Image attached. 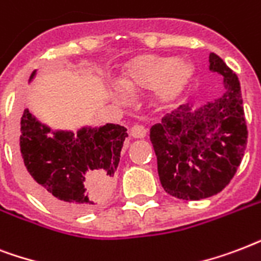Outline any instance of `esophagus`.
I'll use <instances>...</instances> for the list:
<instances>
[{"mask_svg": "<svg viewBox=\"0 0 261 261\" xmlns=\"http://www.w3.org/2000/svg\"><path fill=\"white\" fill-rule=\"evenodd\" d=\"M130 135L135 139H143L147 135V129L144 126H141V125H133L132 128H130Z\"/></svg>", "mask_w": 261, "mask_h": 261, "instance_id": "esophagus-1", "label": "esophagus"}]
</instances>
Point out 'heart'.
Returning <instances> with one entry per match:
<instances>
[{"mask_svg": "<svg viewBox=\"0 0 261 261\" xmlns=\"http://www.w3.org/2000/svg\"><path fill=\"white\" fill-rule=\"evenodd\" d=\"M193 77L195 65L189 58L140 54L126 64L121 74V84L129 92L151 90L153 102L166 108L174 105L187 92ZM124 90H116L117 99L121 102H126L129 98Z\"/></svg>", "mask_w": 261, "mask_h": 261, "instance_id": "heart-1", "label": "heart"}]
</instances>
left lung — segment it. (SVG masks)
<instances>
[{
    "instance_id": "left-lung-1",
    "label": "left lung",
    "mask_w": 261,
    "mask_h": 261,
    "mask_svg": "<svg viewBox=\"0 0 261 261\" xmlns=\"http://www.w3.org/2000/svg\"><path fill=\"white\" fill-rule=\"evenodd\" d=\"M210 70L223 76L225 94L193 109L181 105L149 129L163 189L182 200L219 193L233 178L248 141L237 74L215 53Z\"/></svg>"
}]
</instances>
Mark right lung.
<instances>
[{"label": "right lung", "mask_w": 261, "mask_h": 261, "mask_svg": "<svg viewBox=\"0 0 261 261\" xmlns=\"http://www.w3.org/2000/svg\"><path fill=\"white\" fill-rule=\"evenodd\" d=\"M20 125L19 163L38 199L66 215L91 213L110 199L126 128L106 124L83 126L77 133L51 130L28 109Z\"/></svg>", "instance_id": "right-lung-1"}]
</instances>
